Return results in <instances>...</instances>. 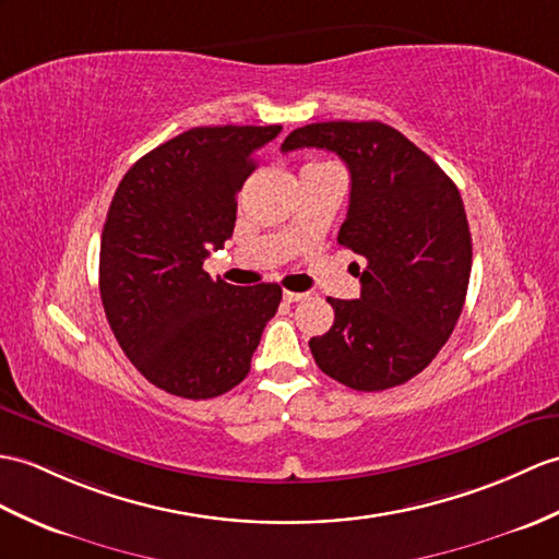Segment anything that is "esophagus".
Listing matches in <instances>:
<instances>
[{
    "label": "esophagus",
    "instance_id": "34e87169",
    "mask_svg": "<svg viewBox=\"0 0 559 559\" xmlns=\"http://www.w3.org/2000/svg\"><path fill=\"white\" fill-rule=\"evenodd\" d=\"M305 297H307L305 293H293V290H285L283 293V300L285 302H300V300H305Z\"/></svg>",
    "mask_w": 559,
    "mask_h": 559
}]
</instances>
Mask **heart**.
Listing matches in <instances>:
<instances>
[{"label": "heart", "mask_w": 559, "mask_h": 559, "mask_svg": "<svg viewBox=\"0 0 559 559\" xmlns=\"http://www.w3.org/2000/svg\"><path fill=\"white\" fill-rule=\"evenodd\" d=\"M314 164H326V162H311V164H307V166H314Z\"/></svg>", "instance_id": "heart-1"}]
</instances>
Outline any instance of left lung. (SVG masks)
Wrapping results in <instances>:
<instances>
[{
  "label": "left lung",
  "instance_id": "1",
  "mask_svg": "<svg viewBox=\"0 0 559 559\" xmlns=\"http://www.w3.org/2000/svg\"><path fill=\"white\" fill-rule=\"evenodd\" d=\"M319 147L349 168L338 242L365 259L359 300L329 302L335 321L309 341L319 369L353 391H385L431 365L462 314L472 233L457 186L381 121L297 128L283 152ZM359 271V266H357Z\"/></svg>",
  "mask_w": 559,
  "mask_h": 559
}]
</instances>
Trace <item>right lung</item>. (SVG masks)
<instances>
[{"label": "right lung", "instance_id": "1", "mask_svg": "<svg viewBox=\"0 0 559 559\" xmlns=\"http://www.w3.org/2000/svg\"><path fill=\"white\" fill-rule=\"evenodd\" d=\"M281 126H202L138 159L114 192L99 295L126 357L162 391L210 400L250 371L283 290L238 288L202 269L233 236L254 154Z\"/></svg>", "mask_w": 559, "mask_h": 559}]
</instances>
